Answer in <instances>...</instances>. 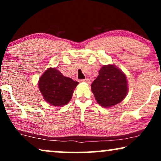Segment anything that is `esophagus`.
<instances>
[{"label": "esophagus", "mask_w": 161, "mask_h": 161, "mask_svg": "<svg viewBox=\"0 0 161 161\" xmlns=\"http://www.w3.org/2000/svg\"><path fill=\"white\" fill-rule=\"evenodd\" d=\"M81 82H86V83H90L91 81H90V79H82V80H81Z\"/></svg>", "instance_id": "esophagus-1"}]
</instances>
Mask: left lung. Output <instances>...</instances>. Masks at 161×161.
I'll return each instance as SVG.
<instances>
[{
  "instance_id": "8db88e82",
  "label": "left lung",
  "mask_w": 161,
  "mask_h": 161,
  "mask_svg": "<svg viewBox=\"0 0 161 161\" xmlns=\"http://www.w3.org/2000/svg\"><path fill=\"white\" fill-rule=\"evenodd\" d=\"M91 91L97 103L103 107L117 105L123 100L127 94L125 75L114 65H104L91 84Z\"/></svg>"
}]
</instances>
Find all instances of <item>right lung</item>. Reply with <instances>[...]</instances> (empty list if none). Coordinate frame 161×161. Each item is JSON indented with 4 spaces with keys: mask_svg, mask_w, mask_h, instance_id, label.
Masks as SVG:
<instances>
[{
    "mask_svg": "<svg viewBox=\"0 0 161 161\" xmlns=\"http://www.w3.org/2000/svg\"><path fill=\"white\" fill-rule=\"evenodd\" d=\"M78 82L64 76L56 68H49L41 76L38 87L47 103L54 106L68 104Z\"/></svg>",
    "mask_w": 161,
    "mask_h": 161,
    "instance_id": "1",
    "label": "right lung"
}]
</instances>
